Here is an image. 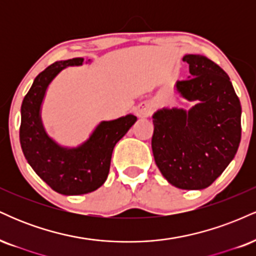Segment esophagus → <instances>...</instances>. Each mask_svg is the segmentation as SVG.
Masks as SVG:
<instances>
[{
	"mask_svg": "<svg viewBox=\"0 0 256 256\" xmlns=\"http://www.w3.org/2000/svg\"><path fill=\"white\" fill-rule=\"evenodd\" d=\"M138 116H140V118H148V116H150L152 114V108L149 104H146V102H142L140 106H138Z\"/></svg>",
	"mask_w": 256,
	"mask_h": 256,
	"instance_id": "obj_1",
	"label": "esophagus"
}]
</instances>
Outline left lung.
Listing matches in <instances>:
<instances>
[{"label":"left lung","instance_id":"obj_1","mask_svg":"<svg viewBox=\"0 0 256 256\" xmlns=\"http://www.w3.org/2000/svg\"><path fill=\"white\" fill-rule=\"evenodd\" d=\"M189 79L176 91L190 110L162 108L152 116V149L155 164L168 183L179 189L201 190L224 172L240 142L238 96L224 70L204 55H185Z\"/></svg>","mask_w":256,"mask_h":256}]
</instances>
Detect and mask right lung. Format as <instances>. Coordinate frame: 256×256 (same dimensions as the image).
<instances>
[{"mask_svg":"<svg viewBox=\"0 0 256 256\" xmlns=\"http://www.w3.org/2000/svg\"><path fill=\"white\" fill-rule=\"evenodd\" d=\"M83 61V58H74L56 61L46 67L34 78L22 104V152L34 171L54 192L62 195H83L104 183L114 146L137 120L128 114L112 122H102L89 140L78 148H64L48 137L40 116L46 88L61 70L79 66Z\"/></svg>","mask_w":256,"mask_h":256,"instance_id":"add662e5","label":"right lung"}]
</instances>
